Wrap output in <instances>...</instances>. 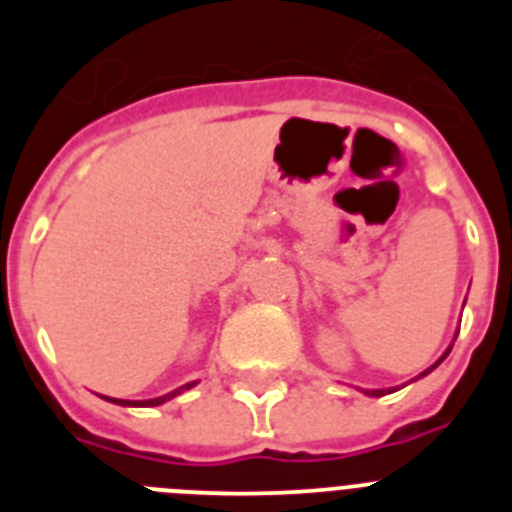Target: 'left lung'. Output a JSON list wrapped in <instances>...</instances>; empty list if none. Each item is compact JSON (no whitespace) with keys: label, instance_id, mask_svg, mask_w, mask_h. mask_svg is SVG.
I'll use <instances>...</instances> for the list:
<instances>
[{"label":"left lung","instance_id":"1","mask_svg":"<svg viewBox=\"0 0 512 512\" xmlns=\"http://www.w3.org/2000/svg\"><path fill=\"white\" fill-rule=\"evenodd\" d=\"M449 351H451V348H449ZM449 351H446V354H443V356H441V359H438V361H436V364H433V366H431V369H428V372H433V369H436V366H438V364H441V361H443V359H446V356H449ZM428 372H423V374H420V377H425V374H428ZM369 395H372V397H382V395H384V390H372V392H369Z\"/></svg>","mask_w":512,"mask_h":512}]
</instances>
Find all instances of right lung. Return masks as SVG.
Wrapping results in <instances>:
<instances>
[{
	"label": "right lung",
	"mask_w": 512,
	"mask_h": 512,
	"mask_svg": "<svg viewBox=\"0 0 512 512\" xmlns=\"http://www.w3.org/2000/svg\"><path fill=\"white\" fill-rule=\"evenodd\" d=\"M189 387H194V382L184 384V387H179V390H176V392H171V395L156 397V400H140V402H130V400H115V397H107V400H110V402H117V405H135V408H148V405H161V402H166V400H169V397L179 395V392H182V390H189Z\"/></svg>",
	"instance_id": "1"
}]
</instances>
